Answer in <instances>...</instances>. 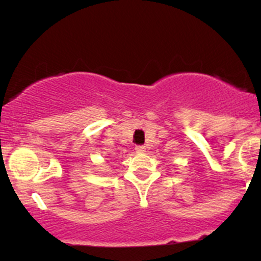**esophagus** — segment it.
I'll return each instance as SVG.
<instances>
[{"mask_svg":"<svg viewBox=\"0 0 261 261\" xmlns=\"http://www.w3.org/2000/svg\"><path fill=\"white\" fill-rule=\"evenodd\" d=\"M135 151H136L137 153H143V152L146 151V147L145 146H136V147H135Z\"/></svg>","mask_w":261,"mask_h":261,"instance_id":"34e87169","label":"esophagus"}]
</instances>
